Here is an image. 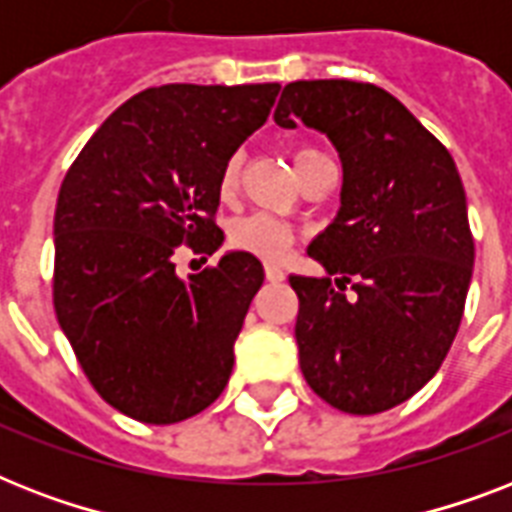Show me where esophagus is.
<instances>
[{
    "label": "esophagus",
    "mask_w": 512,
    "mask_h": 512,
    "mask_svg": "<svg viewBox=\"0 0 512 512\" xmlns=\"http://www.w3.org/2000/svg\"><path fill=\"white\" fill-rule=\"evenodd\" d=\"M284 276H287V271H284L281 265L265 263V279H268V281H284Z\"/></svg>",
    "instance_id": "34e87169"
}]
</instances>
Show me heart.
<instances>
[{"mask_svg": "<svg viewBox=\"0 0 512 512\" xmlns=\"http://www.w3.org/2000/svg\"><path fill=\"white\" fill-rule=\"evenodd\" d=\"M324 156L316 148H297L292 154V164H295V172H300L308 162ZM241 177V159L239 156H231L225 162L223 172H220V196L223 199H231L236 188H239ZM228 241H231L233 249H241V252H249V255L263 257V260H281L287 255L292 241H295V231L289 228L284 220L273 215H265V212H255V215L239 217L233 220L231 228H228Z\"/></svg>", "mask_w": 512, "mask_h": 512, "instance_id": "obj_1", "label": "heart"}]
</instances>
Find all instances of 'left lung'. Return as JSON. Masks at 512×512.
Wrapping results in <instances>:
<instances>
[{
  "instance_id": "obj_1",
  "label": "left lung",
  "mask_w": 512,
  "mask_h": 512,
  "mask_svg": "<svg viewBox=\"0 0 512 512\" xmlns=\"http://www.w3.org/2000/svg\"><path fill=\"white\" fill-rule=\"evenodd\" d=\"M273 119L324 132L342 164L340 209L308 247L327 276H289L305 382L340 412L393 409L438 372L460 329L476 257L460 172L374 84L292 82Z\"/></svg>"
}]
</instances>
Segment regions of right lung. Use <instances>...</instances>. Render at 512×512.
<instances>
[{
    "instance_id": "right-lung-1",
    "label": "right lung",
    "mask_w": 512,
    "mask_h": 512,
    "mask_svg": "<svg viewBox=\"0 0 512 512\" xmlns=\"http://www.w3.org/2000/svg\"><path fill=\"white\" fill-rule=\"evenodd\" d=\"M281 84H162L119 106L60 185L55 313L92 388L148 425L207 409L263 265L233 249L180 279L175 252H217L220 172L271 114Z\"/></svg>"
}]
</instances>
